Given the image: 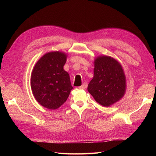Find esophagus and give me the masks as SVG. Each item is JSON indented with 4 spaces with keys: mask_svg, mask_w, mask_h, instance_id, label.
<instances>
[{
    "mask_svg": "<svg viewBox=\"0 0 156 156\" xmlns=\"http://www.w3.org/2000/svg\"><path fill=\"white\" fill-rule=\"evenodd\" d=\"M87 88V86H86V84H85V83H83L81 86H80V87H79V88H80V89H85Z\"/></svg>",
    "mask_w": 156,
    "mask_h": 156,
    "instance_id": "34e87169",
    "label": "esophagus"
}]
</instances>
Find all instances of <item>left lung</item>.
Wrapping results in <instances>:
<instances>
[{
    "label": "left lung",
    "mask_w": 156,
    "mask_h": 156,
    "mask_svg": "<svg viewBox=\"0 0 156 156\" xmlns=\"http://www.w3.org/2000/svg\"><path fill=\"white\" fill-rule=\"evenodd\" d=\"M94 65V77L88 91L101 105L109 107L120 100L126 93L124 71L120 63L109 56H97Z\"/></svg>",
    "instance_id": "obj_1"
}]
</instances>
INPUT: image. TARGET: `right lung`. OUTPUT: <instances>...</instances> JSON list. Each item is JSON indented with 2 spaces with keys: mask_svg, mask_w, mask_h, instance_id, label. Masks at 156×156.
<instances>
[{
  "mask_svg": "<svg viewBox=\"0 0 156 156\" xmlns=\"http://www.w3.org/2000/svg\"><path fill=\"white\" fill-rule=\"evenodd\" d=\"M67 54L51 51L37 60L30 77L32 94L40 104L49 110L59 108L73 89L69 75L64 69Z\"/></svg>",
  "mask_w": 156,
  "mask_h": 156,
  "instance_id": "add662e5",
  "label": "right lung"
}]
</instances>
